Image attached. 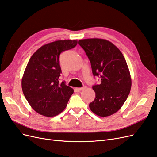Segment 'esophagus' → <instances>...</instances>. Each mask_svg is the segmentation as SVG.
<instances>
[{
	"instance_id": "34e87169",
	"label": "esophagus",
	"mask_w": 157,
	"mask_h": 157,
	"mask_svg": "<svg viewBox=\"0 0 157 157\" xmlns=\"http://www.w3.org/2000/svg\"><path fill=\"white\" fill-rule=\"evenodd\" d=\"M85 88H86V87H82V88H76V90H77V91H78V92H80V91H81V90H84Z\"/></svg>"
}]
</instances>
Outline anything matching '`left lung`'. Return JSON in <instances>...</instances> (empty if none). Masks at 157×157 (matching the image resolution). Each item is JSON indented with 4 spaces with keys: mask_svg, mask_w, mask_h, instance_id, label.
I'll return each instance as SVG.
<instances>
[{
    "mask_svg": "<svg viewBox=\"0 0 157 157\" xmlns=\"http://www.w3.org/2000/svg\"><path fill=\"white\" fill-rule=\"evenodd\" d=\"M91 63L94 76L101 83L94 85V100L89 107L94 114L106 117L117 112L130 94L132 80L124 56L110 41L87 39L78 41Z\"/></svg>",
    "mask_w": 157,
    "mask_h": 157,
    "instance_id": "8db88e82",
    "label": "left lung"
}]
</instances>
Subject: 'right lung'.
Returning <instances> with one entry per match:
<instances>
[{
  "instance_id": "add662e5",
  "label": "right lung",
  "mask_w": 157,
  "mask_h": 157,
  "mask_svg": "<svg viewBox=\"0 0 157 157\" xmlns=\"http://www.w3.org/2000/svg\"><path fill=\"white\" fill-rule=\"evenodd\" d=\"M77 40H56L38 49L28 62L21 80L23 93L31 107L41 115H59L65 109L74 90L59 82V55L73 48Z\"/></svg>"
}]
</instances>
